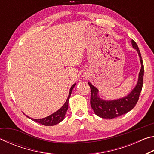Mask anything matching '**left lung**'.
Returning a JSON list of instances; mask_svg holds the SVG:
<instances>
[{
    "instance_id": "8db88e82",
    "label": "left lung",
    "mask_w": 154,
    "mask_h": 154,
    "mask_svg": "<svg viewBox=\"0 0 154 154\" xmlns=\"http://www.w3.org/2000/svg\"><path fill=\"white\" fill-rule=\"evenodd\" d=\"M132 45L133 48L136 49L140 57V61L141 63V69L139 72V80L137 84L133 90L126 97L115 100L105 101L98 96V90L97 88L88 82L91 89L90 105L91 107L94 111L96 115L102 118L113 119L117 117L126 114L133 109L139 100V97L141 92L143 84V75H144V66L142 60L141 54L137 44L134 40H132Z\"/></svg>"
}]
</instances>
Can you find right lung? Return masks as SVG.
<instances>
[{
    "instance_id": "obj_1",
    "label": "right lung",
    "mask_w": 154,
    "mask_h": 154,
    "mask_svg": "<svg viewBox=\"0 0 154 154\" xmlns=\"http://www.w3.org/2000/svg\"><path fill=\"white\" fill-rule=\"evenodd\" d=\"M76 83H74L73 85H72L71 89H70V92L69 96H68V98L66 101V103H64V105L62 106V107L59 109L58 111H57L55 113H54L53 114L50 115L48 117H46L45 118H42V119H32L30 118V117L27 116L28 118H30L32 119V120L35 121L36 122H38L42 125H44V126H54V125H56L57 124H58L62 121L64 118L65 114H66V112L68 110V106H69V100L70 96H71V92L72 91V89L75 86Z\"/></svg>"
}]
</instances>
